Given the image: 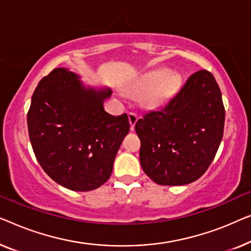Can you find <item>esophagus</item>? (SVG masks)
I'll use <instances>...</instances> for the list:
<instances>
[{"label":"esophagus","instance_id":"1","mask_svg":"<svg viewBox=\"0 0 251 251\" xmlns=\"http://www.w3.org/2000/svg\"><path fill=\"white\" fill-rule=\"evenodd\" d=\"M137 119H139V117H137V115L135 114V112H129V114H128V121H129V124H130V130H134V126H135Z\"/></svg>","mask_w":251,"mask_h":251}]
</instances>
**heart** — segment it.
<instances>
[{
	"instance_id": "1",
	"label": "heart",
	"mask_w": 251,
	"mask_h": 251,
	"mask_svg": "<svg viewBox=\"0 0 251 251\" xmlns=\"http://www.w3.org/2000/svg\"><path fill=\"white\" fill-rule=\"evenodd\" d=\"M168 75L169 73L166 69L148 73L130 85V93L134 95L146 94L144 104L147 107H159L171 97L177 85V78L174 76L168 78Z\"/></svg>"
}]
</instances>
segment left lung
Instances as JSON below:
<instances>
[{
	"label": "left lung",
	"instance_id": "obj_1",
	"mask_svg": "<svg viewBox=\"0 0 251 251\" xmlns=\"http://www.w3.org/2000/svg\"><path fill=\"white\" fill-rule=\"evenodd\" d=\"M225 109L215 77L199 70L158 111L135 124L140 162L160 185L197 181L214 160L224 132Z\"/></svg>",
	"mask_w": 251,
	"mask_h": 251
}]
</instances>
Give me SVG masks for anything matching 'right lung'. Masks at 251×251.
<instances>
[{"label":"right lung","mask_w":251,"mask_h":251,"mask_svg":"<svg viewBox=\"0 0 251 251\" xmlns=\"http://www.w3.org/2000/svg\"><path fill=\"white\" fill-rule=\"evenodd\" d=\"M108 87H85L79 76L55 68L31 97L28 133L37 161L58 184L91 191L110 177L115 157L129 130L126 114L109 115Z\"/></svg>","instance_id":"1"}]
</instances>
